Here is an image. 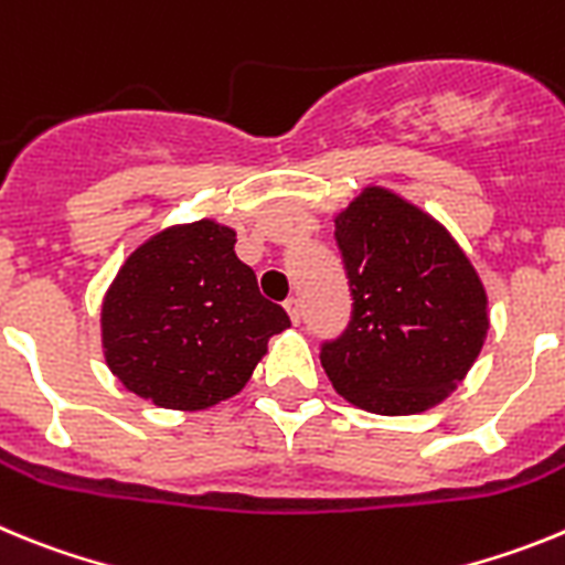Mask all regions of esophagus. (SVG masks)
I'll return each instance as SVG.
<instances>
[{"label":"esophagus","mask_w":565,"mask_h":565,"mask_svg":"<svg viewBox=\"0 0 565 565\" xmlns=\"http://www.w3.org/2000/svg\"><path fill=\"white\" fill-rule=\"evenodd\" d=\"M286 311H288V317H291L294 326H299V319H302V306H299L297 297L286 299Z\"/></svg>","instance_id":"obj_1"}]
</instances>
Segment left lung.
<instances>
[{"label":"left lung","mask_w":565,"mask_h":565,"mask_svg":"<svg viewBox=\"0 0 565 565\" xmlns=\"http://www.w3.org/2000/svg\"><path fill=\"white\" fill-rule=\"evenodd\" d=\"M351 319L319 342L339 396L379 416H411L456 387L487 339V291L430 214L367 189L337 217Z\"/></svg>","instance_id":"left-lung-1"}]
</instances>
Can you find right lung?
Returning <instances> with one entry per match:
<instances>
[{
  "instance_id": "obj_1",
  "label": "right lung",
  "mask_w": 565,
  "mask_h": 565,
  "mask_svg": "<svg viewBox=\"0 0 565 565\" xmlns=\"http://www.w3.org/2000/svg\"><path fill=\"white\" fill-rule=\"evenodd\" d=\"M291 319L212 221L167 228L129 254L104 299L107 364L124 387L169 411H203L248 382Z\"/></svg>"
}]
</instances>
